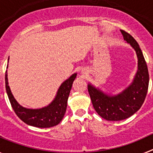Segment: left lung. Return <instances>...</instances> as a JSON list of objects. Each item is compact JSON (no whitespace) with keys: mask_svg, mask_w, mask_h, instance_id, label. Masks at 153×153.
I'll use <instances>...</instances> for the list:
<instances>
[{"mask_svg":"<svg viewBox=\"0 0 153 153\" xmlns=\"http://www.w3.org/2000/svg\"><path fill=\"white\" fill-rule=\"evenodd\" d=\"M123 38L135 49L138 57V71L132 84L123 93L110 97L90 84L88 92L93 106L102 118L119 121L129 118L137 112L145 101L149 87L148 67L140 46L129 33L120 30Z\"/></svg>","mask_w":153,"mask_h":153,"instance_id":"8db88e82","label":"left lung"}]
</instances>
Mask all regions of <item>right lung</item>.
<instances>
[{"label": "right lung", "mask_w": 153, "mask_h": 153, "mask_svg": "<svg viewBox=\"0 0 153 153\" xmlns=\"http://www.w3.org/2000/svg\"><path fill=\"white\" fill-rule=\"evenodd\" d=\"M9 60V59H8ZM76 74H73L63 82L59 88L56 98L47 107L37 109H27L13 98L7 83V70L5 73V86L8 98L16 115L26 124L38 128H49L59 124L64 117L67 106V100Z\"/></svg>", "instance_id": "add662e5"}]
</instances>
